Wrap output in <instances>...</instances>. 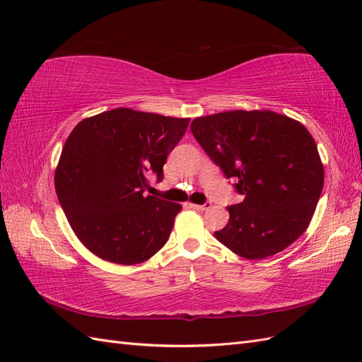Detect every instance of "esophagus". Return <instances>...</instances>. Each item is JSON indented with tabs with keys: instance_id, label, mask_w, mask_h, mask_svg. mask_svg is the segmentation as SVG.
I'll return each mask as SVG.
<instances>
[{
	"instance_id": "obj_1",
	"label": "esophagus",
	"mask_w": 362,
	"mask_h": 362,
	"mask_svg": "<svg viewBox=\"0 0 362 362\" xmlns=\"http://www.w3.org/2000/svg\"><path fill=\"white\" fill-rule=\"evenodd\" d=\"M190 206L194 208V210H198V211H205V210H208V208H211V204H210V202H205V204H202V205L190 204Z\"/></svg>"
}]
</instances>
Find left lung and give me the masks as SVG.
Listing matches in <instances>:
<instances>
[{
  "label": "left lung",
  "instance_id": "8db88e82",
  "mask_svg": "<svg viewBox=\"0 0 362 362\" xmlns=\"http://www.w3.org/2000/svg\"><path fill=\"white\" fill-rule=\"evenodd\" d=\"M198 144L245 199L228 206L214 237L234 254L262 259L288 247L308 228L325 182L317 145L300 122L269 110L196 117Z\"/></svg>",
  "mask_w": 362,
  "mask_h": 362
}]
</instances>
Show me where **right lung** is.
<instances>
[{
	"instance_id": "add662e5",
	"label": "right lung",
	"mask_w": 362,
	"mask_h": 362,
	"mask_svg": "<svg viewBox=\"0 0 362 362\" xmlns=\"http://www.w3.org/2000/svg\"><path fill=\"white\" fill-rule=\"evenodd\" d=\"M189 122L115 108L72 129L54 185L72 231L92 254L133 266L166 245L181 205L145 196L148 175L163 180L164 163Z\"/></svg>"
}]
</instances>
